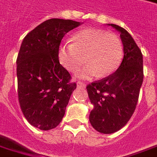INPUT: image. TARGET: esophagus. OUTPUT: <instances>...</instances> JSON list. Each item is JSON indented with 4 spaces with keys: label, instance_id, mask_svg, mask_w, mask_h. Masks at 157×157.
<instances>
[{
    "label": "esophagus",
    "instance_id": "obj_1",
    "mask_svg": "<svg viewBox=\"0 0 157 157\" xmlns=\"http://www.w3.org/2000/svg\"><path fill=\"white\" fill-rule=\"evenodd\" d=\"M77 86L78 87H86V84L85 83V82H82V81H77Z\"/></svg>",
    "mask_w": 157,
    "mask_h": 157
}]
</instances>
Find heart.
<instances>
[{
	"label": "heart",
	"mask_w": 157,
	"mask_h": 157,
	"mask_svg": "<svg viewBox=\"0 0 157 157\" xmlns=\"http://www.w3.org/2000/svg\"><path fill=\"white\" fill-rule=\"evenodd\" d=\"M71 42L60 46L58 57L60 63L72 72L78 70L86 59L88 64L77 72L81 78L109 76L121 63L123 44L113 33L97 29H85L76 32Z\"/></svg>",
	"instance_id": "b5f03b06"
}]
</instances>
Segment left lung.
Wrapping results in <instances>:
<instances>
[{"label":"left lung","mask_w":157,"mask_h":157,"mask_svg":"<svg viewBox=\"0 0 157 157\" xmlns=\"http://www.w3.org/2000/svg\"><path fill=\"white\" fill-rule=\"evenodd\" d=\"M120 33L124 59L115 72L87 85L94 109L90 123L95 130L110 134L124 127L133 114L143 81L141 50L128 32L120 26L108 24Z\"/></svg>","instance_id":"obj_1"}]
</instances>
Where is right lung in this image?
Segmentation results:
<instances>
[{"label": "right lung", "instance_id": "add662e5", "mask_svg": "<svg viewBox=\"0 0 157 157\" xmlns=\"http://www.w3.org/2000/svg\"><path fill=\"white\" fill-rule=\"evenodd\" d=\"M81 25L71 20L50 19L25 37L18 54V99L28 122L50 130L63 120L76 84L58 59L59 46L67 33Z\"/></svg>", "mask_w": 157, "mask_h": 157}]
</instances>
